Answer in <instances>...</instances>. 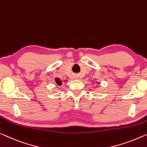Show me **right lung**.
Segmentation results:
<instances>
[{
	"label": "right lung",
	"mask_w": 147,
	"mask_h": 147,
	"mask_svg": "<svg viewBox=\"0 0 147 147\" xmlns=\"http://www.w3.org/2000/svg\"><path fill=\"white\" fill-rule=\"evenodd\" d=\"M55 82H56L57 84L58 85H59V86H60V85L62 84V82H61V81L59 79V78H56Z\"/></svg>",
	"instance_id": "obj_1"
}]
</instances>
